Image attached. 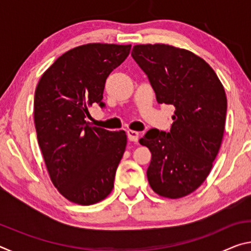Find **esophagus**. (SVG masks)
<instances>
[{"mask_svg":"<svg viewBox=\"0 0 251 251\" xmlns=\"http://www.w3.org/2000/svg\"><path fill=\"white\" fill-rule=\"evenodd\" d=\"M127 137L130 142H138V138H139V133L136 130H127Z\"/></svg>","mask_w":251,"mask_h":251,"instance_id":"obj_1","label":"esophagus"}]
</instances>
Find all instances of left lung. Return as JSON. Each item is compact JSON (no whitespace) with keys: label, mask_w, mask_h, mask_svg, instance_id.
Wrapping results in <instances>:
<instances>
[{"label":"left lung","mask_w":251,"mask_h":251,"mask_svg":"<svg viewBox=\"0 0 251 251\" xmlns=\"http://www.w3.org/2000/svg\"><path fill=\"white\" fill-rule=\"evenodd\" d=\"M131 57L147 75L157 101L176 108L168 133L151 128L139 139L151 152L148 182L159 196H187L209 175L222 145L227 114L224 86L214 70L189 50L135 45Z\"/></svg>","instance_id":"left-lung-1"}]
</instances>
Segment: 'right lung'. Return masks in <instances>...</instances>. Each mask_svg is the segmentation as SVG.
I'll use <instances>...</instances> for the list:
<instances>
[{
  "label": "right lung",
  "instance_id": "right-lung-1",
  "mask_svg": "<svg viewBox=\"0 0 251 251\" xmlns=\"http://www.w3.org/2000/svg\"><path fill=\"white\" fill-rule=\"evenodd\" d=\"M131 45L86 44L59 56L42 75L34 96L37 141L53 184L78 205L108 196L126 148L124 130L91 127L85 118L93 105L105 107L106 78Z\"/></svg>",
  "mask_w": 251,
  "mask_h": 251
}]
</instances>
